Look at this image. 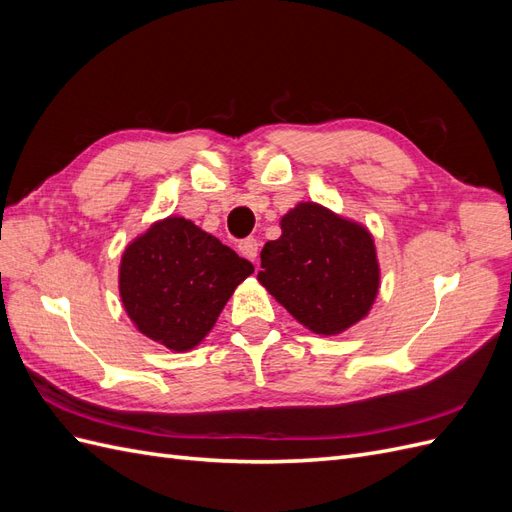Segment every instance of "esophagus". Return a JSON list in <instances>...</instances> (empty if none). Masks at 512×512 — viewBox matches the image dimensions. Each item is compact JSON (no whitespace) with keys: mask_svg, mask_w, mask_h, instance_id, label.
<instances>
[{"mask_svg":"<svg viewBox=\"0 0 512 512\" xmlns=\"http://www.w3.org/2000/svg\"><path fill=\"white\" fill-rule=\"evenodd\" d=\"M258 241L254 239V237H247V239H243V241H239V254L241 256H245L247 260H252V262H256V258H258Z\"/></svg>","mask_w":512,"mask_h":512,"instance_id":"obj_1","label":"esophagus"}]
</instances>
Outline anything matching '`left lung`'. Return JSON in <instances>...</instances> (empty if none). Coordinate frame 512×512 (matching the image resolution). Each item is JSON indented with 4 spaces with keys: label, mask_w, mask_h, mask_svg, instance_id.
I'll use <instances>...</instances> for the list:
<instances>
[{
    "label": "left lung",
    "mask_w": 512,
    "mask_h": 512,
    "mask_svg": "<svg viewBox=\"0 0 512 512\" xmlns=\"http://www.w3.org/2000/svg\"><path fill=\"white\" fill-rule=\"evenodd\" d=\"M280 226L260 252L258 282L312 333L337 335L363 320L380 288L371 232L318 203H299Z\"/></svg>",
    "instance_id": "left-lung-1"
}]
</instances>
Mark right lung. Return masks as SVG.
<instances>
[{"instance_id":"right-lung-1","label":"right lung","mask_w":512,"mask_h":512,"mask_svg":"<svg viewBox=\"0 0 512 512\" xmlns=\"http://www.w3.org/2000/svg\"><path fill=\"white\" fill-rule=\"evenodd\" d=\"M252 273L250 260L194 222L170 215L123 250L119 294L138 331L168 350L188 352Z\"/></svg>"}]
</instances>
